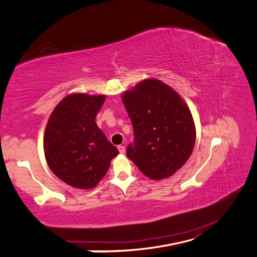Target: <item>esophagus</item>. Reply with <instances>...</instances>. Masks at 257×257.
<instances>
[{
  "mask_svg": "<svg viewBox=\"0 0 257 257\" xmlns=\"http://www.w3.org/2000/svg\"><path fill=\"white\" fill-rule=\"evenodd\" d=\"M118 151H119L120 154H124V152H126V148H124L123 146H118Z\"/></svg>",
  "mask_w": 257,
  "mask_h": 257,
  "instance_id": "obj_1",
  "label": "esophagus"
}]
</instances>
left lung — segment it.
<instances>
[{
    "label": "left lung",
    "instance_id": "8db88e82",
    "mask_svg": "<svg viewBox=\"0 0 257 257\" xmlns=\"http://www.w3.org/2000/svg\"><path fill=\"white\" fill-rule=\"evenodd\" d=\"M121 100L135 131L128 159L152 180L173 176L189 160L195 144V124L186 102L156 78L124 91Z\"/></svg>",
    "mask_w": 257,
    "mask_h": 257
}]
</instances>
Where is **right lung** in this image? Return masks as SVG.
<instances>
[{"instance_id": "right-lung-1", "label": "right lung", "mask_w": 257, "mask_h": 257, "mask_svg": "<svg viewBox=\"0 0 257 257\" xmlns=\"http://www.w3.org/2000/svg\"><path fill=\"white\" fill-rule=\"evenodd\" d=\"M104 94L71 93L52 111L44 131L48 165L57 178L77 189H93L119 152L97 127Z\"/></svg>"}]
</instances>
